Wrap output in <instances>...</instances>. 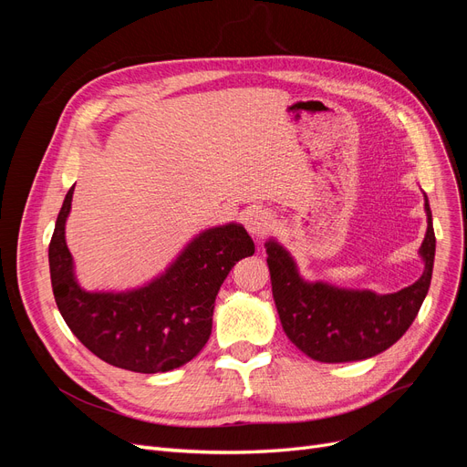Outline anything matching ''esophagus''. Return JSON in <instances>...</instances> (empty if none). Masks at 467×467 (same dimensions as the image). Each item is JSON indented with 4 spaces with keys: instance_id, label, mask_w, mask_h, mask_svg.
Segmentation results:
<instances>
[{
    "instance_id": "1",
    "label": "esophagus",
    "mask_w": 467,
    "mask_h": 467,
    "mask_svg": "<svg viewBox=\"0 0 467 467\" xmlns=\"http://www.w3.org/2000/svg\"><path fill=\"white\" fill-rule=\"evenodd\" d=\"M273 225V218L265 210H253L245 218V228L253 237H263Z\"/></svg>"
}]
</instances>
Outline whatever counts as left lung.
I'll list each match as a JSON object with an SVG mask.
<instances>
[{
	"instance_id": "obj_1",
	"label": "left lung",
	"mask_w": 467,
	"mask_h": 467,
	"mask_svg": "<svg viewBox=\"0 0 467 467\" xmlns=\"http://www.w3.org/2000/svg\"><path fill=\"white\" fill-rule=\"evenodd\" d=\"M429 228L420 255L425 273L395 294L343 290L323 282H304L288 251L266 244V263L282 329L307 357L319 362H352L379 355L398 343L417 317L429 292L436 237L429 201Z\"/></svg>"
}]
</instances>
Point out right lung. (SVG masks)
<instances>
[{"label": "right lung", "mask_w": 467, "mask_h": 467, "mask_svg": "<svg viewBox=\"0 0 467 467\" xmlns=\"http://www.w3.org/2000/svg\"><path fill=\"white\" fill-rule=\"evenodd\" d=\"M67 191L48 245L56 306L72 333L101 360L140 374L169 372L192 360L212 333L218 290L232 266L255 253L237 223L201 234L148 286L132 292H86L74 278L64 225Z\"/></svg>", "instance_id": "1"}]
</instances>
